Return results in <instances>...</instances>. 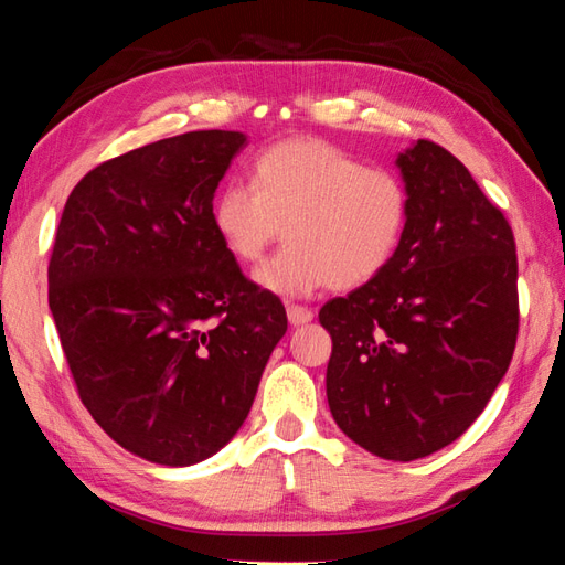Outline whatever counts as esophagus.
<instances>
[{
    "label": "esophagus",
    "mask_w": 565,
    "mask_h": 565,
    "mask_svg": "<svg viewBox=\"0 0 565 565\" xmlns=\"http://www.w3.org/2000/svg\"><path fill=\"white\" fill-rule=\"evenodd\" d=\"M286 317H289L294 327H301V323H309L313 319V311L306 309V306H299V303H289L286 306Z\"/></svg>",
    "instance_id": "1"
}]
</instances>
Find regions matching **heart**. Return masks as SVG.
<instances>
[{"instance_id":"1","label":"heart","mask_w":565,"mask_h":565,"mask_svg":"<svg viewBox=\"0 0 565 565\" xmlns=\"http://www.w3.org/2000/svg\"><path fill=\"white\" fill-rule=\"evenodd\" d=\"M411 214L406 181L394 169L366 167L321 139H286L254 159V186L228 181L212 222L228 254L259 262L286 228L279 254L254 281L286 299L323 286L359 289L394 262Z\"/></svg>"}]
</instances>
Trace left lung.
Masks as SVG:
<instances>
[{
	"mask_svg": "<svg viewBox=\"0 0 565 565\" xmlns=\"http://www.w3.org/2000/svg\"><path fill=\"white\" fill-rule=\"evenodd\" d=\"M396 167L411 194L404 242L319 321L333 420L379 458L416 461L454 444L509 371L519 262L503 212L451 151L418 139Z\"/></svg>",
	"mask_w": 565,
	"mask_h": 565,
	"instance_id": "left-lung-1",
	"label": "left lung"
}]
</instances>
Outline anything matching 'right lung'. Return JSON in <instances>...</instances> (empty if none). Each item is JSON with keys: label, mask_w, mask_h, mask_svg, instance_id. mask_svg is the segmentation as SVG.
<instances>
[{"label": "right lung", "mask_w": 565, "mask_h": 565, "mask_svg": "<svg viewBox=\"0 0 565 565\" xmlns=\"http://www.w3.org/2000/svg\"><path fill=\"white\" fill-rule=\"evenodd\" d=\"M242 131H186L92 169L66 199L50 309L82 404L121 448L191 466L232 441L286 333L279 296L218 238Z\"/></svg>", "instance_id": "right-lung-1"}]
</instances>
